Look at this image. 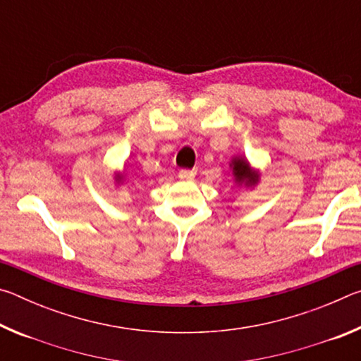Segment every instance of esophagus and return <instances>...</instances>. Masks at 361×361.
<instances>
[{
	"label": "esophagus",
	"mask_w": 361,
	"mask_h": 361,
	"mask_svg": "<svg viewBox=\"0 0 361 361\" xmlns=\"http://www.w3.org/2000/svg\"><path fill=\"white\" fill-rule=\"evenodd\" d=\"M195 172H197V170L195 169H183V170H180L178 172V176L181 180H191V178H194V175H195Z\"/></svg>",
	"instance_id": "34e87169"
}]
</instances>
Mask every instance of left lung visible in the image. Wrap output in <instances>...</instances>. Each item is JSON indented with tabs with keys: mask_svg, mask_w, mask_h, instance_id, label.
<instances>
[{
	"mask_svg": "<svg viewBox=\"0 0 361 361\" xmlns=\"http://www.w3.org/2000/svg\"><path fill=\"white\" fill-rule=\"evenodd\" d=\"M232 173L235 176V183L245 186H255L258 183V175L253 173V170L250 169L248 162L242 157L232 159Z\"/></svg>",
	"mask_w": 361,
	"mask_h": 361,
	"instance_id": "8db88e82",
	"label": "left lung"
}]
</instances>
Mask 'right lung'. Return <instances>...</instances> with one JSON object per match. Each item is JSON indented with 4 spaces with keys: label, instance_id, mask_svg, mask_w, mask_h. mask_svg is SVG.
Wrapping results in <instances>:
<instances>
[{
    "label": "right lung",
    "instance_id": "add662e5",
    "mask_svg": "<svg viewBox=\"0 0 361 361\" xmlns=\"http://www.w3.org/2000/svg\"><path fill=\"white\" fill-rule=\"evenodd\" d=\"M116 180H118V183H119L122 178H121V176H118V178H116Z\"/></svg>",
    "mask_w": 361,
    "mask_h": 361
}]
</instances>
